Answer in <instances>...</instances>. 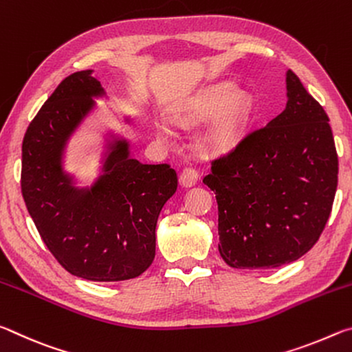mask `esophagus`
<instances>
[{"label": "esophagus", "instance_id": "esophagus-1", "mask_svg": "<svg viewBox=\"0 0 352 352\" xmlns=\"http://www.w3.org/2000/svg\"><path fill=\"white\" fill-rule=\"evenodd\" d=\"M199 180V172L194 168H184L183 172L180 174V184L184 188H190L194 186Z\"/></svg>", "mask_w": 352, "mask_h": 352}]
</instances>
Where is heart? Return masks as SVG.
Instances as JSON below:
<instances>
[{"mask_svg":"<svg viewBox=\"0 0 352 352\" xmlns=\"http://www.w3.org/2000/svg\"><path fill=\"white\" fill-rule=\"evenodd\" d=\"M252 109V99L243 90H236L231 83H219L195 96L180 111L182 122H195L212 116V121L201 136V144L210 151H222L239 138ZM163 135H169L164 126Z\"/></svg>","mask_w":352,"mask_h":352,"instance_id":"obj_1","label":"heart"}]
</instances>
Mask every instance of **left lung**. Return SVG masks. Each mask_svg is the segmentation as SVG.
<instances>
[{"mask_svg":"<svg viewBox=\"0 0 352 352\" xmlns=\"http://www.w3.org/2000/svg\"><path fill=\"white\" fill-rule=\"evenodd\" d=\"M287 105L211 162L219 252L233 269H275L307 253L329 219L338 157L329 118L287 71Z\"/></svg>","mask_w":352,"mask_h":352,"instance_id":"left-lung-1","label":"left lung"}]
</instances>
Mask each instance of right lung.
I'll list each match as a JSON object with an SVG mask.
<instances>
[{
    "instance_id": "obj_1",
    "label": "right lung",
    "mask_w": 352,
    "mask_h": 352,
    "mask_svg": "<svg viewBox=\"0 0 352 352\" xmlns=\"http://www.w3.org/2000/svg\"><path fill=\"white\" fill-rule=\"evenodd\" d=\"M104 94L91 71L63 79L29 124L21 147V194L40 237L65 270L90 281L140 276L155 258L160 211L178 186L169 164H141L118 140L91 189L62 172L65 142Z\"/></svg>"
}]
</instances>
